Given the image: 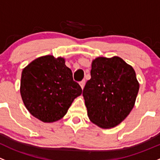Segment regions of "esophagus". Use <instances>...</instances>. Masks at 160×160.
<instances>
[{"label":"esophagus","instance_id":"esophagus-1","mask_svg":"<svg viewBox=\"0 0 160 160\" xmlns=\"http://www.w3.org/2000/svg\"><path fill=\"white\" fill-rule=\"evenodd\" d=\"M80 87H81V88L83 89V87H84V86H85V80H82V81H80Z\"/></svg>","mask_w":160,"mask_h":160}]
</instances>
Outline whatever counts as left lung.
Segmentation results:
<instances>
[{
  "label": "left lung",
  "instance_id": "obj_1",
  "mask_svg": "<svg viewBox=\"0 0 160 160\" xmlns=\"http://www.w3.org/2000/svg\"><path fill=\"white\" fill-rule=\"evenodd\" d=\"M83 91L87 115L102 128L120 124L133 108L139 84L133 68L119 57L97 58Z\"/></svg>",
  "mask_w": 160,
  "mask_h": 160
}]
</instances>
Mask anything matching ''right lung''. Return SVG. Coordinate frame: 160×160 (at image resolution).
<instances>
[{
    "label": "right lung",
    "mask_w": 160,
    "mask_h": 160,
    "mask_svg": "<svg viewBox=\"0 0 160 160\" xmlns=\"http://www.w3.org/2000/svg\"><path fill=\"white\" fill-rule=\"evenodd\" d=\"M82 89L64 59L51 55L32 61L22 71L21 95L25 107L44 122L61 119Z\"/></svg>",
    "instance_id": "add662e5"
}]
</instances>
